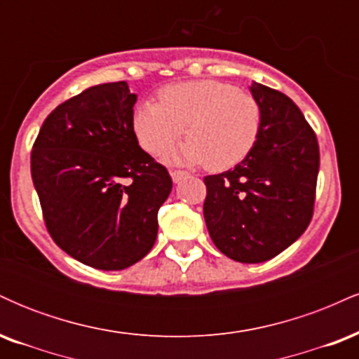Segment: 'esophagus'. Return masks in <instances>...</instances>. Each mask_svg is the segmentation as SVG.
I'll return each instance as SVG.
<instances>
[{
	"instance_id": "obj_1",
	"label": "esophagus",
	"mask_w": 359,
	"mask_h": 359,
	"mask_svg": "<svg viewBox=\"0 0 359 359\" xmlns=\"http://www.w3.org/2000/svg\"><path fill=\"white\" fill-rule=\"evenodd\" d=\"M170 175H172V180H174V182H180V180H182L184 177H187L189 174L184 170H170Z\"/></svg>"
}]
</instances>
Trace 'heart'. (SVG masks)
<instances>
[{
  "label": "heart",
  "instance_id": "1",
  "mask_svg": "<svg viewBox=\"0 0 359 359\" xmlns=\"http://www.w3.org/2000/svg\"><path fill=\"white\" fill-rule=\"evenodd\" d=\"M158 102L135 109L133 131L140 145L155 155L180 135L187 142L165 151L175 163L226 170L245 160L262 128V108L253 94L228 82L201 79L177 82L158 90Z\"/></svg>",
  "mask_w": 359,
  "mask_h": 359
}]
</instances>
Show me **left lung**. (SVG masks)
<instances>
[{"label":"left lung","mask_w":359,"mask_h":359,"mask_svg":"<svg viewBox=\"0 0 359 359\" xmlns=\"http://www.w3.org/2000/svg\"><path fill=\"white\" fill-rule=\"evenodd\" d=\"M262 128L236 167L204 177V219L221 253L262 263L297 241L314 214L319 145L290 97L253 82Z\"/></svg>","instance_id":"obj_1"}]
</instances>
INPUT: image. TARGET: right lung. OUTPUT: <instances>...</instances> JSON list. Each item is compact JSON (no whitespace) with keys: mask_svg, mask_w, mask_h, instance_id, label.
Masks as SVG:
<instances>
[{"mask_svg":"<svg viewBox=\"0 0 359 359\" xmlns=\"http://www.w3.org/2000/svg\"><path fill=\"white\" fill-rule=\"evenodd\" d=\"M125 81L93 86L48 114L32 179L52 240L77 262L123 270L155 245L172 179L138 145Z\"/></svg>","mask_w":359,"mask_h":359,"instance_id":"1","label":"right lung"}]
</instances>
